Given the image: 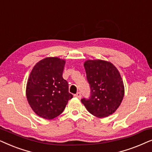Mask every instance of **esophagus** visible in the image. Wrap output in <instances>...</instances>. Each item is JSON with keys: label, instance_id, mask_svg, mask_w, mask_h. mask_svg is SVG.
Listing matches in <instances>:
<instances>
[{"label": "esophagus", "instance_id": "obj_1", "mask_svg": "<svg viewBox=\"0 0 152 152\" xmlns=\"http://www.w3.org/2000/svg\"><path fill=\"white\" fill-rule=\"evenodd\" d=\"M74 96L77 97V98H78V99H80L81 98V93H80V92H78L76 94H74Z\"/></svg>", "mask_w": 152, "mask_h": 152}]
</instances>
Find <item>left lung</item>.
Segmentation results:
<instances>
[{
  "instance_id": "1",
  "label": "left lung",
  "mask_w": 152,
  "mask_h": 152,
  "mask_svg": "<svg viewBox=\"0 0 152 152\" xmlns=\"http://www.w3.org/2000/svg\"><path fill=\"white\" fill-rule=\"evenodd\" d=\"M84 66L90 96L83 98L81 102L94 116L108 117L120 106L124 97V83L120 74L110 62L101 60H88Z\"/></svg>"
}]
</instances>
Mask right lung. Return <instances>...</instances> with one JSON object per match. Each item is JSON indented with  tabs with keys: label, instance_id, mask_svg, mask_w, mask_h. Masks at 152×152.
Returning <instances> with one entry per match:
<instances>
[{
	"label": "right lung",
	"instance_id": "obj_1",
	"mask_svg": "<svg viewBox=\"0 0 152 152\" xmlns=\"http://www.w3.org/2000/svg\"><path fill=\"white\" fill-rule=\"evenodd\" d=\"M65 61L46 58L37 62L28 80L26 96L36 114L46 120L58 117L73 97L69 85L62 78Z\"/></svg>",
	"mask_w": 152,
	"mask_h": 152
}]
</instances>
